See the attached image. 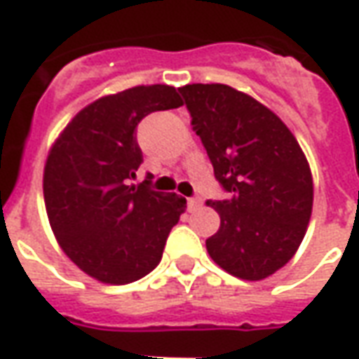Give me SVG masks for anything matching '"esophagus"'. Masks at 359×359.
<instances>
[{"mask_svg":"<svg viewBox=\"0 0 359 359\" xmlns=\"http://www.w3.org/2000/svg\"><path fill=\"white\" fill-rule=\"evenodd\" d=\"M203 200L200 196H192V198H188V211H196L202 208Z\"/></svg>","mask_w":359,"mask_h":359,"instance_id":"1","label":"esophagus"}]
</instances>
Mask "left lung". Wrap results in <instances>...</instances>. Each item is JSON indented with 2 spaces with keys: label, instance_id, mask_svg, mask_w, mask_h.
<instances>
[{
  "label": "left lung",
  "instance_id": "obj_1",
  "mask_svg": "<svg viewBox=\"0 0 359 359\" xmlns=\"http://www.w3.org/2000/svg\"><path fill=\"white\" fill-rule=\"evenodd\" d=\"M226 200H210L221 226L205 241L226 273L262 280L290 262L308 229L313 180L280 118L225 84L179 88Z\"/></svg>",
  "mask_w": 359,
  "mask_h": 359
}]
</instances>
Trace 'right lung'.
Instances as JSON below:
<instances>
[{
    "label": "right lung",
    "instance_id": "1",
    "mask_svg": "<svg viewBox=\"0 0 359 359\" xmlns=\"http://www.w3.org/2000/svg\"><path fill=\"white\" fill-rule=\"evenodd\" d=\"M180 105L177 90L165 84L105 95L53 144L43 169L46 211L63 252L90 277L126 285L161 262L187 200L156 192L149 172L130 184L144 161L136 126L154 111Z\"/></svg>",
    "mask_w": 359,
    "mask_h": 359
}]
</instances>
